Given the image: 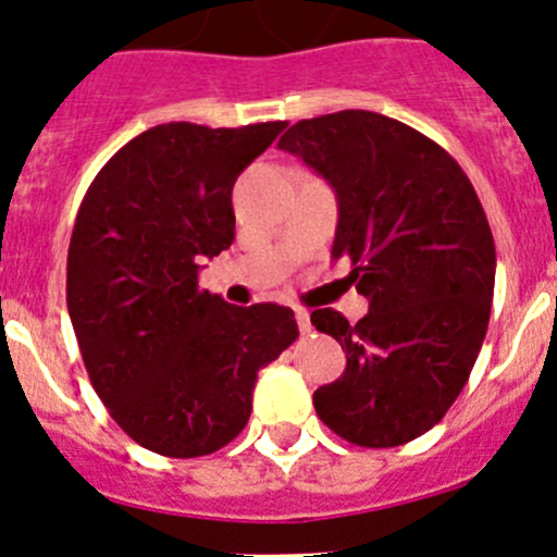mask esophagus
I'll return each instance as SVG.
<instances>
[{
    "instance_id": "1",
    "label": "esophagus",
    "mask_w": 557,
    "mask_h": 557,
    "mask_svg": "<svg viewBox=\"0 0 557 557\" xmlns=\"http://www.w3.org/2000/svg\"><path fill=\"white\" fill-rule=\"evenodd\" d=\"M296 323H299V331H301V334H310V331H312L310 312L301 310V307H299V310H296Z\"/></svg>"
}]
</instances>
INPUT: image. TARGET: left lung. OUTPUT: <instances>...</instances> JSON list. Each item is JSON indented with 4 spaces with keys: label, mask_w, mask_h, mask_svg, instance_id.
<instances>
[{
    "label": "left lung",
    "mask_w": 557,
    "mask_h": 557,
    "mask_svg": "<svg viewBox=\"0 0 557 557\" xmlns=\"http://www.w3.org/2000/svg\"><path fill=\"white\" fill-rule=\"evenodd\" d=\"M336 194L331 258L369 299L356 325L314 310L347 356L314 391L318 418L358 447H396L434 429L463 391L491 320L496 245L474 185L445 148L369 110L299 121L280 137Z\"/></svg>",
    "instance_id": "8db88e82"
}]
</instances>
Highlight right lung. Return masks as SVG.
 Instances as JSON below:
<instances>
[{
	"label": "right lung",
	"mask_w": 557,
	"mask_h": 557,
	"mask_svg": "<svg viewBox=\"0 0 557 557\" xmlns=\"http://www.w3.org/2000/svg\"><path fill=\"white\" fill-rule=\"evenodd\" d=\"M285 121L161 123L123 145L83 196L66 307L94 391L145 450L196 458L247 425L258 369L299 336L294 310L199 290L234 243L232 188Z\"/></svg>",
	"instance_id": "add662e5"
}]
</instances>
